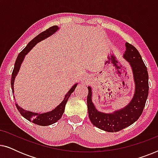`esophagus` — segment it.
Here are the masks:
<instances>
[{"label":"esophagus","mask_w":158,"mask_h":158,"mask_svg":"<svg viewBox=\"0 0 158 158\" xmlns=\"http://www.w3.org/2000/svg\"><path fill=\"white\" fill-rule=\"evenodd\" d=\"M83 81H84V83H85V84L87 83V81H86V80H83Z\"/></svg>","instance_id":"1"}]
</instances>
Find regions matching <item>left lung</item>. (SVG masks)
I'll use <instances>...</instances> for the list:
<instances>
[{"label":"left lung","mask_w":158,"mask_h":158,"mask_svg":"<svg viewBox=\"0 0 158 158\" xmlns=\"http://www.w3.org/2000/svg\"><path fill=\"white\" fill-rule=\"evenodd\" d=\"M125 46L123 57L130 64L135 84V94L129 104L113 113L98 111L92 102L91 88L88 87L87 104L90 122L98 129L109 132H116L135 123L141 116L148 96V69L137 49L128 42Z\"/></svg>","instance_id":"8db88e82"}]
</instances>
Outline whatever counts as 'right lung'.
<instances>
[{
    "label": "right lung",
    "mask_w": 158,
    "mask_h": 158,
    "mask_svg": "<svg viewBox=\"0 0 158 158\" xmlns=\"http://www.w3.org/2000/svg\"><path fill=\"white\" fill-rule=\"evenodd\" d=\"M58 29H59V28H58L57 26H53V27L47 29L46 31L40 33L39 35L36 36L35 38H34L31 42H29V44H27V46L19 54L18 57H17V59L16 60V62H15L14 68V70H13L11 76V88L13 93H14V84L15 77H16L17 74H18L19 69L21 68V63H22L26 55H27L28 52H29V51L31 50L38 42L45 40V39L49 37V36H50L51 35H52V34H55ZM77 85V83H75V85L70 88V90L68 92V94L65 95L64 100L62 101L61 103H60L55 109H53L52 111H51L43 114L34 113V112L32 111H27V110L23 109L22 108L19 106V105L16 103V108L17 109L19 110V111L20 112L21 115H22L25 118H27V120L34 123L35 124L40 125V126H49V125H51L54 124V123L57 122V121L62 117V114L64 113L67 101H68L69 97L70 96L71 94L75 90Z\"/></svg>",
    "instance_id": "right-lung-1"
}]
</instances>
